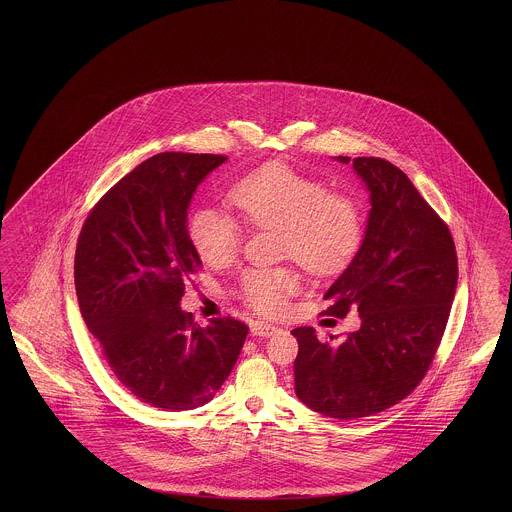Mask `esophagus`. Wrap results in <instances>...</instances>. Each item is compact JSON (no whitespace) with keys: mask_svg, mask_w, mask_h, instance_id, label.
Wrapping results in <instances>:
<instances>
[{"mask_svg":"<svg viewBox=\"0 0 512 512\" xmlns=\"http://www.w3.org/2000/svg\"><path fill=\"white\" fill-rule=\"evenodd\" d=\"M276 326L270 325V323H263V321H257L251 326V334L253 336H259V338H270L272 334H276Z\"/></svg>","mask_w":512,"mask_h":512,"instance_id":"esophagus-1","label":"esophagus"}]
</instances>
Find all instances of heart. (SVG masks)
<instances>
[{
  "label": "heart",
  "instance_id": "b5f03b06",
  "mask_svg": "<svg viewBox=\"0 0 512 512\" xmlns=\"http://www.w3.org/2000/svg\"><path fill=\"white\" fill-rule=\"evenodd\" d=\"M231 199L251 225L281 227L283 249L315 272H332L357 249L362 217L357 202L347 195L328 193V187L295 171L272 163L242 178ZM189 238L206 263L223 264L240 248L242 231L233 217L214 208H199L189 219ZM300 279L283 268H255L242 278L249 306L264 313L283 308L295 295Z\"/></svg>",
  "mask_w": 512,
  "mask_h": 512
}]
</instances>
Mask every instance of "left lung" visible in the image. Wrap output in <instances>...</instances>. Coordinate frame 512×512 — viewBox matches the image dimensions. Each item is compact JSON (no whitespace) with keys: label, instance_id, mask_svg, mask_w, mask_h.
<instances>
[{"label":"left lung","instance_id":"8db88e82","mask_svg":"<svg viewBox=\"0 0 512 512\" xmlns=\"http://www.w3.org/2000/svg\"><path fill=\"white\" fill-rule=\"evenodd\" d=\"M343 165L349 157H334ZM370 212L355 257L328 291L326 315L360 313V328L325 343L298 326L295 392L330 419H360L403 400L428 372L449 321L458 259L447 225L398 167L357 157ZM334 340V336H330Z\"/></svg>","mask_w":512,"mask_h":512}]
</instances>
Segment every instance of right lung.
<instances>
[{
	"label": "right lung",
	"instance_id": "1",
	"mask_svg": "<svg viewBox=\"0 0 512 512\" xmlns=\"http://www.w3.org/2000/svg\"><path fill=\"white\" fill-rule=\"evenodd\" d=\"M225 155L163 152L95 204L78 236L75 289L93 338L131 394L165 411L210 402L234 368L248 326L197 325L180 308L202 261L187 231L197 187Z\"/></svg>",
	"mask_w": 512,
	"mask_h": 512
}]
</instances>
